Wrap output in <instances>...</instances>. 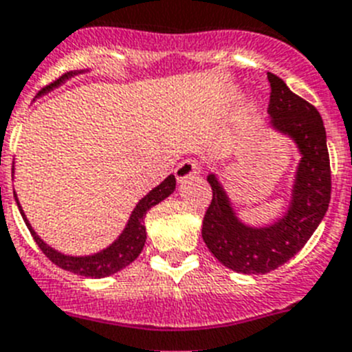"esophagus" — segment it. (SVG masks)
<instances>
[{
    "instance_id": "34e87169",
    "label": "esophagus",
    "mask_w": 352,
    "mask_h": 352,
    "mask_svg": "<svg viewBox=\"0 0 352 352\" xmlns=\"http://www.w3.org/2000/svg\"><path fill=\"white\" fill-rule=\"evenodd\" d=\"M198 172H200V163L197 159H182L175 168V177L179 182H184L197 175Z\"/></svg>"
}]
</instances>
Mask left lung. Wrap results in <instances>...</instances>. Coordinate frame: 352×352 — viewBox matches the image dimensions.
I'll return each instance as SVG.
<instances>
[{"label":"left lung","instance_id":"8db88e82","mask_svg":"<svg viewBox=\"0 0 352 352\" xmlns=\"http://www.w3.org/2000/svg\"><path fill=\"white\" fill-rule=\"evenodd\" d=\"M267 79L273 125L292 136L303 154L290 209L271 227L250 228L237 221L218 179L207 177L212 200L204 216L201 237L223 265L244 274H265L290 261L319 227L331 198V168L319 111L290 91L282 78L267 72Z\"/></svg>","mask_w":352,"mask_h":352}]
</instances>
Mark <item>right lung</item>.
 Here are the masks:
<instances>
[{
    "mask_svg": "<svg viewBox=\"0 0 352 352\" xmlns=\"http://www.w3.org/2000/svg\"><path fill=\"white\" fill-rule=\"evenodd\" d=\"M72 74H65L62 78H58L56 81L53 83H49L47 87H44L41 90V94L44 91L51 90L53 87L60 85L63 79L70 78ZM173 189H175V177L168 175L166 179L151 191V193L143 197L140 200V204L136 206V209L133 210L131 214V219L127 223V227L125 230L122 232V235L118 237L115 243L106 248L104 252L96 253V255L91 256H69V255H62V253L54 252L53 248H49L47 244L35 234L32 227H30L28 219L23 214V209L19 207L21 214H23V219L26 223V227L30 228L32 232L33 239L35 243L38 244V248L42 250L45 256H47L49 261L56 264L58 267L65 269V271H70V273L74 274H81V276H88V278H104L109 276V274L117 273L120 269L127 267L133 261H136V256L142 253L143 246H145V239H146V232H145V225H143V218H145L146 210L152 209L154 206H157L159 201H163L164 198L170 197L173 193ZM15 195V193H14ZM17 206H19V201H17Z\"/></svg>",
    "mask_w": 352,
    "mask_h": 352,
    "instance_id": "obj_1",
    "label": "right lung"
}]
</instances>
